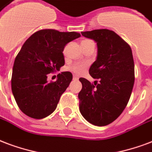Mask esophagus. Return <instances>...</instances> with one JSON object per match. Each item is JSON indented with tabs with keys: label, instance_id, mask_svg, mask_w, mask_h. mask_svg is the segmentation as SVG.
I'll return each mask as SVG.
<instances>
[{
	"label": "esophagus",
	"instance_id": "esophagus-1",
	"mask_svg": "<svg viewBox=\"0 0 152 152\" xmlns=\"http://www.w3.org/2000/svg\"><path fill=\"white\" fill-rule=\"evenodd\" d=\"M73 79H74V80H77V79H78V77H77V76H75V75H74Z\"/></svg>",
	"mask_w": 152,
	"mask_h": 152
}]
</instances>
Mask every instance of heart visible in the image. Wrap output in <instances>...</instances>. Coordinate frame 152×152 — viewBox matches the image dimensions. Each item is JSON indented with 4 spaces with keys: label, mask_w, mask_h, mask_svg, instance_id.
<instances>
[{
    "label": "heart",
    "mask_w": 152,
    "mask_h": 152,
    "mask_svg": "<svg viewBox=\"0 0 152 152\" xmlns=\"http://www.w3.org/2000/svg\"><path fill=\"white\" fill-rule=\"evenodd\" d=\"M89 42H92L91 40L89 39H84L81 42V45H84V44H86V43H89ZM86 68V64H75V65H73L71 67H70V69H71L72 71H74L75 73H76L77 75H80L82 74L84 70Z\"/></svg>",
    "instance_id": "b5f03b06"
}]
</instances>
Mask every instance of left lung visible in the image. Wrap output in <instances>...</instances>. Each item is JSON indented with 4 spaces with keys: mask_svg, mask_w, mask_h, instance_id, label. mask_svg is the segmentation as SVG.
I'll return each instance as SVG.
<instances>
[{
    "mask_svg": "<svg viewBox=\"0 0 152 152\" xmlns=\"http://www.w3.org/2000/svg\"><path fill=\"white\" fill-rule=\"evenodd\" d=\"M97 43V58L89 73L98 79L94 85L80 77L83 88L78 94L79 110L86 120L95 126L111 124L128 103L134 83L132 49L115 32L106 28L82 32Z\"/></svg>",
    "mask_w": 152,
    "mask_h": 152,
    "instance_id": "1",
    "label": "left lung"
}]
</instances>
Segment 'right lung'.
I'll list each match as a JSON object with an SVG mask.
<instances>
[{
    "label": "right lung",
    "mask_w": 152,
    "mask_h": 152,
    "mask_svg": "<svg viewBox=\"0 0 152 152\" xmlns=\"http://www.w3.org/2000/svg\"><path fill=\"white\" fill-rule=\"evenodd\" d=\"M79 37L76 32L42 29L24 43L14 61L11 85L17 104L28 117L41 119L55 110L73 75L61 72L56 82L48 83L47 75L63 66L64 48Z\"/></svg>",
    "instance_id": "add662e5"
}]
</instances>
